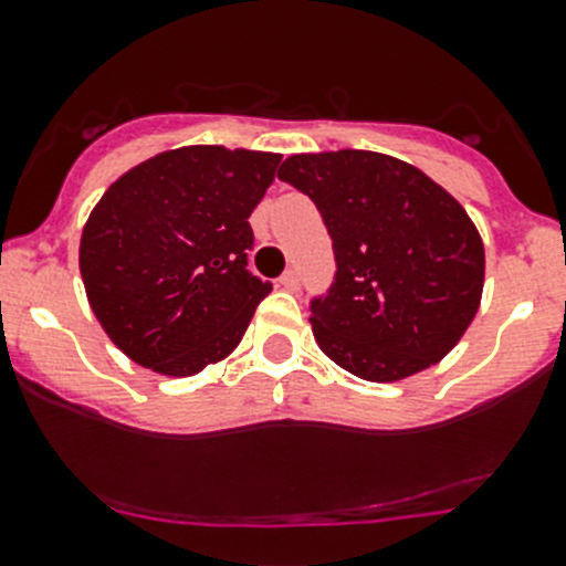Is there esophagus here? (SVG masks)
<instances>
[{"label": "esophagus", "instance_id": "34e87169", "mask_svg": "<svg viewBox=\"0 0 566 566\" xmlns=\"http://www.w3.org/2000/svg\"><path fill=\"white\" fill-rule=\"evenodd\" d=\"M279 287L282 290H290V293H295V290L301 287V276L295 268H290V271L282 273V279H279Z\"/></svg>", "mask_w": 566, "mask_h": 566}]
</instances>
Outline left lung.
<instances>
[{
    "label": "left lung",
    "instance_id": "8db88e82",
    "mask_svg": "<svg viewBox=\"0 0 566 566\" xmlns=\"http://www.w3.org/2000/svg\"><path fill=\"white\" fill-rule=\"evenodd\" d=\"M279 179L315 201L332 234L337 279L310 315L323 354L376 384L446 359L484 293V240L468 210L378 151L293 155Z\"/></svg>",
    "mask_w": 566,
    "mask_h": 566
}]
</instances>
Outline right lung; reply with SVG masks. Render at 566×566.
Returning <instances> with one entry per match:
<instances>
[{
  "label": "right lung",
  "mask_w": 566,
  "mask_h": 566,
  "mask_svg": "<svg viewBox=\"0 0 566 566\" xmlns=\"http://www.w3.org/2000/svg\"><path fill=\"white\" fill-rule=\"evenodd\" d=\"M282 155L182 146L120 174L87 216L80 273L104 334L140 367L196 376L227 359L271 293L245 271L251 212Z\"/></svg>",
  "instance_id": "obj_1"
}]
</instances>
